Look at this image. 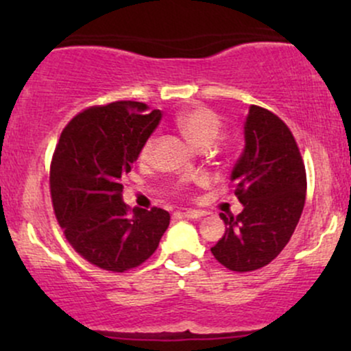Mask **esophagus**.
<instances>
[{
  "mask_svg": "<svg viewBox=\"0 0 351 351\" xmlns=\"http://www.w3.org/2000/svg\"><path fill=\"white\" fill-rule=\"evenodd\" d=\"M188 219H199V217L204 216V211H199V209H186V211L181 213Z\"/></svg>",
  "mask_w": 351,
  "mask_h": 351,
  "instance_id": "1",
  "label": "esophagus"
}]
</instances>
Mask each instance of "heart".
<instances>
[{
  "label": "heart",
  "mask_w": 351,
  "mask_h": 351,
  "mask_svg": "<svg viewBox=\"0 0 351 351\" xmlns=\"http://www.w3.org/2000/svg\"><path fill=\"white\" fill-rule=\"evenodd\" d=\"M176 127L180 128V132L183 134L191 143L203 147V145H211L217 138L221 130V117L216 114L213 108L206 106H191L186 110H183L181 114L176 115L175 119ZM153 147H155V136L145 140V143L140 148V160L147 162L150 158Z\"/></svg>",
  "instance_id": "b5f03b06"
}]
</instances>
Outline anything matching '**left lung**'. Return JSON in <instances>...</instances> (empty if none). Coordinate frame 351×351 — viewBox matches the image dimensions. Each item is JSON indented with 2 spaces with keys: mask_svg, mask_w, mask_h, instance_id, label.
<instances>
[{
  "mask_svg": "<svg viewBox=\"0 0 351 351\" xmlns=\"http://www.w3.org/2000/svg\"><path fill=\"white\" fill-rule=\"evenodd\" d=\"M245 147L231 173V188L244 209L223 215L226 232L211 247L229 271L251 272L272 263L295 231L305 204L307 175L291 128L276 114L249 107Z\"/></svg>",
  "mask_w": 351,
  "mask_h": 351,
  "instance_id": "1",
  "label": "left lung"
}]
</instances>
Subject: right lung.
Masks as SVG:
<instances>
[{
	"mask_svg": "<svg viewBox=\"0 0 351 351\" xmlns=\"http://www.w3.org/2000/svg\"><path fill=\"white\" fill-rule=\"evenodd\" d=\"M147 104L119 100L79 112L64 127L49 171L52 208L67 243L110 272L142 265L158 247L170 213L128 208L122 178L162 120Z\"/></svg>",
	"mask_w": 351,
	"mask_h": 351,
	"instance_id": "right-lung-1",
	"label": "right lung"
}]
</instances>
